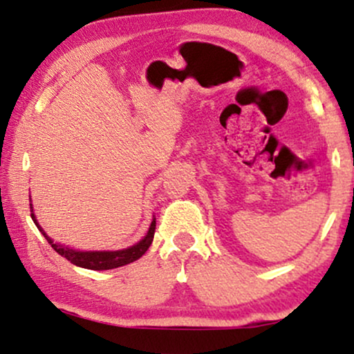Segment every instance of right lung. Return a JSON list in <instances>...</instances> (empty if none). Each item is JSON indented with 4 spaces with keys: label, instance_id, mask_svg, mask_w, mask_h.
I'll use <instances>...</instances> for the list:
<instances>
[{
    "label": "right lung",
    "instance_id": "right-lung-1",
    "mask_svg": "<svg viewBox=\"0 0 354 354\" xmlns=\"http://www.w3.org/2000/svg\"><path fill=\"white\" fill-rule=\"evenodd\" d=\"M30 202H32V198H30ZM30 212H32L33 224H35L37 229L42 232V236L46 237L47 243L54 248V251L59 252L61 256H64V258L73 263V265L80 268H86V270H95V271L113 270V268H120V266L129 265V263L137 261V259L147 251L149 245L152 244V239H154L156 217L152 215L151 225H149L146 236H144L139 243L129 245V248H124V249H117V251H81V249L69 248V245H64L61 243H54V239H50V237L47 236L46 230L40 227L35 214H33L32 203H30Z\"/></svg>",
    "mask_w": 354,
    "mask_h": 354
}]
</instances>
